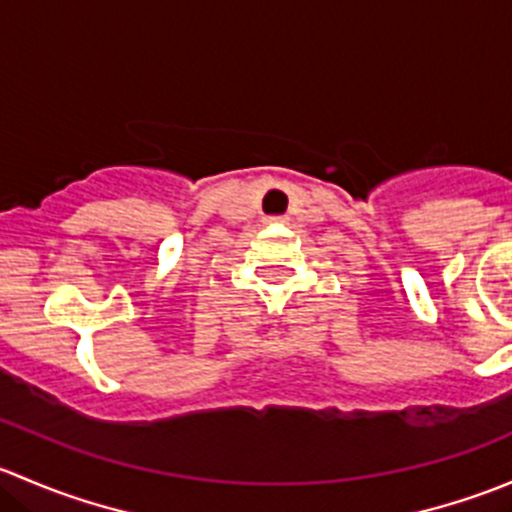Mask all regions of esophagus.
<instances>
[{"mask_svg":"<svg viewBox=\"0 0 512 512\" xmlns=\"http://www.w3.org/2000/svg\"><path fill=\"white\" fill-rule=\"evenodd\" d=\"M267 223L280 225V223H287V218H285V215H272V218H267Z\"/></svg>","mask_w":512,"mask_h":512,"instance_id":"1","label":"esophagus"}]
</instances>
